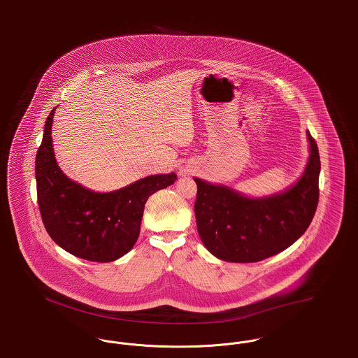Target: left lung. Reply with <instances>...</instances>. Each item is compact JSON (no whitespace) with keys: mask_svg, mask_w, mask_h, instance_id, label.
Segmentation results:
<instances>
[{"mask_svg":"<svg viewBox=\"0 0 358 358\" xmlns=\"http://www.w3.org/2000/svg\"><path fill=\"white\" fill-rule=\"evenodd\" d=\"M310 157L299 182L281 194L248 199L200 178L194 213L206 249L229 262H258L285 250L309 228L318 205L320 155L306 133Z\"/></svg>","mask_w":358,"mask_h":358,"instance_id":"1","label":"left lung"}]
</instances>
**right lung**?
Instances as JSON below:
<instances>
[{
  "label": "right lung",
  "mask_w": 358,
  "mask_h": 358,
  "mask_svg": "<svg viewBox=\"0 0 358 358\" xmlns=\"http://www.w3.org/2000/svg\"><path fill=\"white\" fill-rule=\"evenodd\" d=\"M46 118L36 157L37 200L45 229L52 240L76 257L110 262L122 257L140 236L149 196L172 185L177 174H156L110 193H94L69 180L58 168L52 122Z\"/></svg>",
  "instance_id": "right-lung-1"
}]
</instances>
